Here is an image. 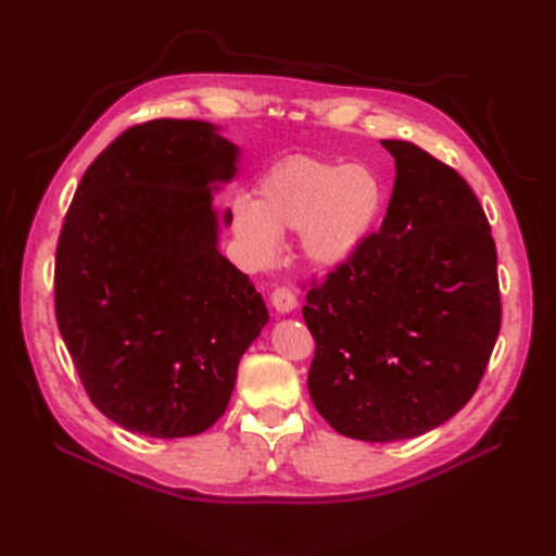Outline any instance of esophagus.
I'll list each match as a JSON object with an SVG mask.
<instances>
[{
    "label": "esophagus",
    "mask_w": 556,
    "mask_h": 556,
    "mask_svg": "<svg viewBox=\"0 0 556 556\" xmlns=\"http://www.w3.org/2000/svg\"><path fill=\"white\" fill-rule=\"evenodd\" d=\"M271 305H275V311L279 315H289V313L296 311L299 301H296V296H293V293L287 287H279V289L271 291Z\"/></svg>",
    "instance_id": "1"
}]
</instances>
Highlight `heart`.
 Instances as JSON below:
<instances>
[{
	"instance_id": "b5f03b06",
	"label": "heart",
	"mask_w": 556,
	"mask_h": 556,
	"mask_svg": "<svg viewBox=\"0 0 556 556\" xmlns=\"http://www.w3.org/2000/svg\"><path fill=\"white\" fill-rule=\"evenodd\" d=\"M384 210V184L365 164L289 157L239 200L231 229L245 257L265 267L279 253V233L299 231L301 255L313 267L337 269L368 243Z\"/></svg>"
}]
</instances>
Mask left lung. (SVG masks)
Segmentation results:
<instances>
[{"mask_svg": "<svg viewBox=\"0 0 556 556\" xmlns=\"http://www.w3.org/2000/svg\"><path fill=\"white\" fill-rule=\"evenodd\" d=\"M380 233L305 296L308 392L339 434L396 442L468 404L502 325L497 248L476 193L408 140Z\"/></svg>", "mask_w": 556, "mask_h": 556, "instance_id": "8db88e82", "label": "left lung"}]
</instances>
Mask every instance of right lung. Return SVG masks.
Masks as SVG:
<instances>
[{
    "instance_id": "right-lung-1",
    "label": "right lung",
    "mask_w": 556,
    "mask_h": 556,
    "mask_svg": "<svg viewBox=\"0 0 556 556\" xmlns=\"http://www.w3.org/2000/svg\"><path fill=\"white\" fill-rule=\"evenodd\" d=\"M219 126L155 119L100 152L76 188L54 263L56 325L112 422L160 440L205 432L269 315L219 253L212 200L239 174Z\"/></svg>"
}]
</instances>
